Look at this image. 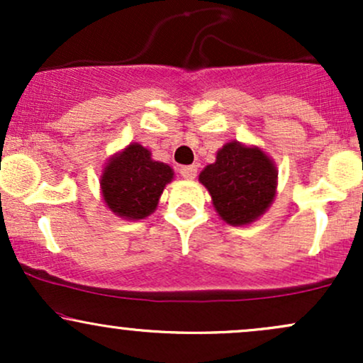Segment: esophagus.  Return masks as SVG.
I'll use <instances>...</instances> for the list:
<instances>
[{
    "label": "esophagus",
    "instance_id": "1",
    "mask_svg": "<svg viewBox=\"0 0 363 363\" xmlns=\"http://www.w3.org/2000/svg\"><path fill=\"white\" fill-rule=\"evenodd\" d=\"M179 172H181V176L184 179H194L196 174H198V167L196 165H184Z\"/></svg>",
    "mask_w": 363,
    "mask_h": 363
}]
</instances>
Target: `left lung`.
Instances as JSON below:
<instances>
[{"instance_id": "obj_1", "label": "left lung", "mask_w": 363, "mask_h": 363, "mask_svg": "<svg viewBox=\"0 0 363 363\" xmlns=\"http://www.w3.org/2000/svg\"><path fill=\"white\" fill-rule=\"evenodd\" d=\"M210 191L215 210L230 225L251 223L272 205L277 169L259 148L232 141L216 153L215 164L199 174Z\"/></svg>"}]
</instances>
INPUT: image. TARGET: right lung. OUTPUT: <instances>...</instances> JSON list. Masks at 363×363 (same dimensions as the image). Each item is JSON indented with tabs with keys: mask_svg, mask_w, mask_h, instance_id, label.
<instances>
[{
	"mask_svg": "<svg viewBox=\"0 0 363 363\" xmlns=\"http://www.w3.org/2000/svg\"><path fill=\"white\" fill-rule=\"evenodd\" d=\"M172 177L174 172L167 164L152 160L147 148L133 143L111 158L104 169V201L121 218H145L153 213L162 191Z\"/></svg>",
	"mask_w": 363,
	"mask_h": 363,
	"instance_id": "add662e5",
	"label": "right lung"
}]
</instances>
